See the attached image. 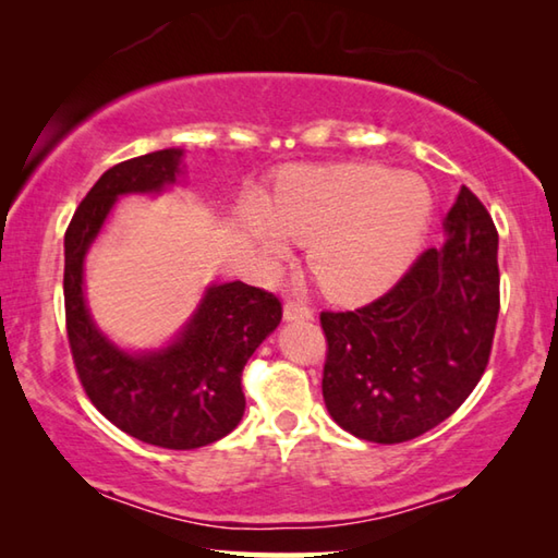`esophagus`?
Here are the masks:
<instances>
[{"label": "esophagus", "instance_id": "obj_1", "mask_svg": "<svg viewBox=\"0 0 558 558\" xmlns=\"http://www.w3.org/2000/svg\"><path fill=\"white\" fill-rule=\"evenodd\" d=\"M282 315H286L288 323H292V319H310L313 317V310L300 300H288L286 307H282Z\"/></svg>", "mask_w": 558, "mask_h": 558}]
</instances>
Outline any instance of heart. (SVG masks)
Listing matches in <instances>:
<instances>
[{
  "label": "heart",
  "instance_id": "b5f03b06",
  "mask_svg": "<svg viewBox=\"0 0 558 558\" xmlns=\"http://www.w3.org/2000/svg\"><path fill=\"white\" fill-rule=\"evenodd\" d=\"M433 219L421 177L381 165L300 167L282 174L270 199L248 196L239 226L272 258L310 243L307 266L325 295L364 302L399 280Z\"/></svg>",
  "mask_w": 558,
  "mask_h": 558
}]
</instances>
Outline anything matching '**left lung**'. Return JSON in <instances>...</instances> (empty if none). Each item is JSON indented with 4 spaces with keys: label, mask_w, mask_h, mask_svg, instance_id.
<instances>
[{
    "label": "left lung",
    "mask_w": 558,
    "mask_h": 558,
    "mask_svg": "<svg viewBox=\"0 0 558 558\" xmlns=\"http://www.w3.org/2000/svg\"><path fill=\"white\" fill-rule=\"evenodd\" d=\"M446 235L369 305L319 315L325 405L356 438L393 446L423 436L487 369L499 315L497 229L468 186Z\"/></svg>",
    "instance_id": "left-lung-1"
}]
</instances>
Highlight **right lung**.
Masks as SVG:
<instances>
[{
  "label": "right lung",
  "mask_w": 558,
  "mask_h": 558,
  "mask_svg": "<svg viewBox=\"0 0 558 558\" xmlns=\"http://www.w3.org/2000/svg\"><path fill=\"white\" fill-rule=\"evenodd\" d=\"M182 149H159L110 167L65 229V332L83 391L128 436L169 450L209 446L239 426L245 411L243 366L280 325L272 292L223 282L206 292L199 313L174 344L125 354L102 337L83 300V258L120 194L159 192L177 182Z\"/></svg>",
  "instance_id": "1"
}]
</instances>
